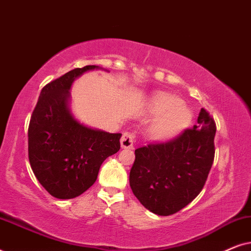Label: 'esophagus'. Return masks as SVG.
Returning <instances> with one entry per match:
<instances>
[{
    "instance_id": "esophagus-1",
    "label": "esophagus",
    "mask_w": 251,
    "mask_h": 251,
    "mask_svg": "<svg viewBox=\"0 0 251 251\" xmlns=\"http://www.w3.org/2000/svg\"><path fill=\"white\" fill-rule=\"evenodd\" d=\"M135 142H136L135 133L125 132L121 138V147L122 149L131 150V149H133V144H135Z\"/></svg>"
}]
</instances>
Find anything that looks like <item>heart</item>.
I'll return each instance as SVG.
<instances>
[{
	"label": "heart",
	"mask_w": 251,
	"mask_h": 251,
	"mask_svg": "<svg viewBox=\"0 0 251 251\" xmlns=\"http://www.w3.org/2000/svg\"><path fill=\"white\" fill-rule=\"evenodd\" d=\"M151 111L159 115L150 126V136L155 140L171 138L191 121V112L175 96L157 95L151 102Z\"/></svg>",
	"instance_id": "heart-1"
}]
</instances>
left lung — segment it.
Listing matches in <instances>:
<instances>
[{"label":"left lung","instance_id":"8db88e82","mask_svg":"<svg viewBox=\"0 0 251 251\" xmlns=\"http://www.w3.org/2000/svg\"><path fill=\"white\" fill-rule=\"evenodd\" d=\"M215 133L214 118L202 108L193 128L137 149L129 181L140 203L153 214L169 216L193 201L214 162Z\"/></svg>","mask_w":251,"mask_h":251}]
</instances>
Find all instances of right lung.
<instances>
[{"label": "right lung", "mask_w": 251, "mask_h": 251, "mask_svg": "<svg viewBox=\"0 0 251 251\" xmlns=\"http://www.w3.org/2000/svg\"><path fill=\"white\" fill-rule=\"evenodd\" d=\"M89 65L74 68L44 85L30 116L28 159L37 180L57 199H73L97 179L99 168L120 150L121 133L88 128L68 111L71 85Z\"/></svg>", "instance_id": "obj_1"}]
</instances>
